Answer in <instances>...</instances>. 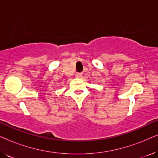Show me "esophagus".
<instances>
[{
  "label": "esophagus",
  "instance_id": "1",
  "mask_svg": "<svg viewBox=\"0 0 158 158\" xmlns=\"http://www.w3.org/2000/svg\"><path fill=\"white\" fill-rule=\"evenodd\" d=\"M82 73H77L76 74H75V77H77V78H80V77H82Z\"/></svg>",
  "mask_w": 158,
  "mask_h": 158
}]
</instances>
